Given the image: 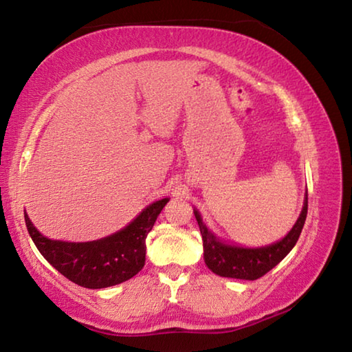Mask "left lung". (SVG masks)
I'll return each instance as SVG.
<instances>
[{
	"mask_svg": "<svg viewBox=\"0 0 352 352\" xmlns=\"http://www.w3.org/2000/svg\"><path fill=\"white\" fill-rule=\"evenodd\" d=\"M195 219H197L201 241H204V258L205 264L212 273L223 278H236V279H248L254 281L270 272L273 267L278 265L290 250L295 247L298 237L301 234L302 226L307 216V192L305 199L300 217L294 225L287 236L281 241L265 247L258 248H245L239 245H230L220 239H217L201 220L197 210H194Z\"/></svg>",
	"mask_w": 352,
	"mask_h": 352,
	"instance_id": "8db88e82",
	"label": "left lung"
}]
</instances>
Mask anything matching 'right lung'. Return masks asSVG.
Instances as JSON below:
<instances>
[{"instance_id":"obj_1","label":"right lung","mask_w":352,"mask_h":352,"mask_svg":"<svg viewBox=\"0 0 352 352\" xmlns=\"http://www.w3.org/2000/svg\"><path fill=\"white\" fill-rule=\"evenodd\" d=\"M168 201H155L126 228L91 242L47 239L32 225L26 211L25 222L38 252L65 278L87 289H104L127 281L144 267L146 237Z\"/></svg>"}]
</instances>
